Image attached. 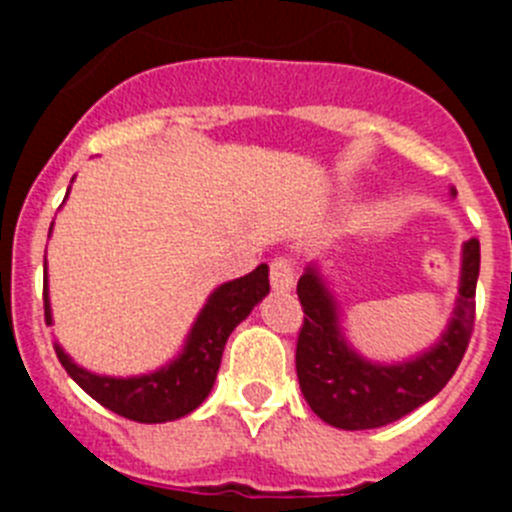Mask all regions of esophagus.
Listing matches in <instances>:
<instances>
[{
  "instance_id": "1",
  "label": "esophagus",
  "mask_w": 512,
  "mask_h": 512,
  "mask_svg": "<svg viewBox=\"0 0 512 512\" xmlns=\"http://www.w3.org/2000/svg\"><path fill=\"white\" fill-rule=\"evenodd\" d=\"M271 287L274 292H289L295 287V264L289 256H279L271 261Z\"/></svg>"
}]
</instances>
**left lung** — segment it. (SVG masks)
Instances as JSON below:
<instances>
[{
    "label": "left lung",
    "instance_id": "left-lung-1",
    "mask_svg": "<svg viewBox=\"0 0 512 512\" xmlns=\"http://www.w3.org/2000/svg\"><path fill=\"white\" fill-rule=\"evenodd\" d=\"M451 194L456 189L451 187ZM479 277V241L461 246L459 295L441 338L402 361L361 356L341 325L323 266L310 261L297 282L305 325L297 338V379L312 413L333 428L369 431L405 418L438 395L464 359L474 325V292Z\"/></svg>",
    "mask_w": 512,
    "mask_h": 512
}]
</instances>
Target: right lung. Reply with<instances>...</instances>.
Returning <instances> with one entry per match:
<instances>
[{"mask_svg":"<svg viewBox=\"0 0 512 512\" xmlns=\"http://www.w3.org/2000/svg\"><path fill=\"white\" fill-rule=\"evenodd\" d=\"M266 295H269V266L266 264L256 266L246 277L212 289L200 315L194 318L187 338H184L182 351L148 374L107 377V374L89 372V369L76 364L58 341L53 343V348H56L58 361L69 372V377L112 413L135 420V423L179 420L207 400L217 379L228 336L238 328V323H243L251 315L253 307L259 305ZM43 305L45 323L53 325L51 295H48V264H45L43 277Z\"/></svg>","mask_w":512,"mask_h":512,"instance_id":"1","label":"right lung"}]
</instances>
